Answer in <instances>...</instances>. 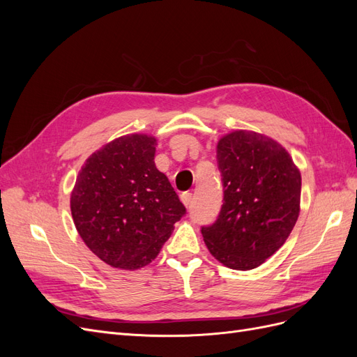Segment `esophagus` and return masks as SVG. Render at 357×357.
I'll return each instance as SVG.
<instances>
[{
	"mask_svg": "<svg viewBox=\"0 0 357 357\" xmlns=\"http://www.w3.org/2000/svg\"><path fill=\"white\" fill-rule=\"evenodd\" d=\"M180 199H181V202H183V204L186 205V207H189L190 202H192V199H193L192 192H183V193H181V197H180Z\"/></svg>",
	"mask_w": 357,
	"mask_h": 357,
	"instance_id": "1",
	"label": "esophagus"
}]
</instances>
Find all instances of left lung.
Returning a JSON list of instances; mask_svg holds the SVG:
<instances>
[{"instance_id":"obj_1","label":"left lung","mask_w":357,"mask_h":357,"mask_svg":"<svg viewBox=\"0 0 357 357\" xmlns=\"http://www.w3.org/2000/svg\"><path fill=\"white\" fill-rule=\"evenodd\" d=\"M223 205L201 229L210 253L225 266L248 271L282 247L301 210V172L275 139L238 129L218 143Z\"/></svg>"}]
</instances>
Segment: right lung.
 Masks as SVG:
<instances>
[{
    "instance_id": "1",
    "label": "right lung",
    "mask_w": 357,
    "mask_h": 357,
    "mask_svg": "<svg viewBox=\"0 0 357 357\" xmlns=\"http://www.w3.org/2000/svg\"><path fill=\"white\" fill-rule=\"evenodd\" d=\"M156 138L128 134L96 150L71 192V214L91 252L113 268L149 265L186 213L155 165Z\"/></svg>"
}]
</instances>
